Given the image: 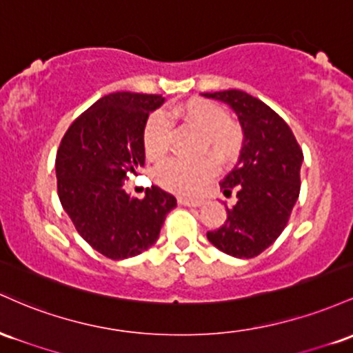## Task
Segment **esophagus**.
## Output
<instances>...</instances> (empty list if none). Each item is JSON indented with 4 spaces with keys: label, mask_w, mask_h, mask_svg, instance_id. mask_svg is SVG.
<instances>
[{
    "label": "esophagus",
    "mask_w": 353,
    "mask_h": 353,
    "mask_svg": "<svg viewBox=\"0 0 353 353\" xmlns=\"http://www.w3.org/2000/svg\"><path fill=\"white\" fill-rule=\"evenodd\" d=\"M178 203L185 205V207H200V205H203V200H200V198H183V196H180V198H178Z\"/></svg>",
    "instance_id": "1"
}]
</instances>
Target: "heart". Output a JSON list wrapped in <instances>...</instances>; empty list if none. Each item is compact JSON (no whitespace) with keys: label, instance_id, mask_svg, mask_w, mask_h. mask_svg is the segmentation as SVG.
<instances>
[{"label":"heart","instance_id":"obj_1","mask_svg":"<svg viewBox=\"0 0 353 353\" xmlns=\"http://www.w3.org/2000/svg\"><path fill=\"white\" fill-rule=\"evenodd\" d=\"M172 117L200 132L198 153H207L219 165L235 160L243 141L240 125L230 120L227 110L207 98H190L172 108ZM172 143V125L163 112L148 117L143 128V148L150 160H161ZM213 159V160H214ZM212 160V161H213ZM211 158L187 161L172 158L158 166L155 180L161 188L180 195H193L212 180L216 165Z\"/></svg>","mask_w":353,"mask_h":353}]
</instances>
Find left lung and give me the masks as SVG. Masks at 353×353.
<instances>
[{
	"label": "left lung",
	"instance_id": "1",
	"mask_svg": "<svg viewBox=\"0 0 353 353\" xmlns=\"http://www.w3.org/2000/svg\"><path fill=\"white\" fill-rule=\"evenodd\" d=\"M227 103L239 117L243 146L239 163L220 181L227 221L207 233L210 243L236 259H253L280 236L300 193L303 153L290 126L268 105L240 90L203 93Z\"/></svg>",
	"mask_w": 353,
	"mask_h": 353
}]
</instances>
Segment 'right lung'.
<instances>
[{
  "instance_id": "add662e5",
  "label": "right lung",
  "mask_w": 353,
  "mask_h": 353,
  "mask_svg": "<svg viewBox=\"0 0 353 353\" xmlns=\"http://www.w3.org/2000/svg\"><path fill=\"white\" fill-rule=\"evenodd\" d=\"M161 94L117 91L71 123L57 153L58 196L81 239L112 260L148 250L176 198L153 185L145 196L123 190L145 165L143 128Z\"/></svg>"
}]
</instances>
